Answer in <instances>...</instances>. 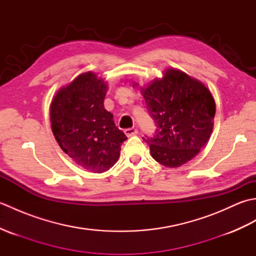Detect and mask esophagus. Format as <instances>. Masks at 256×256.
I'll return each mask as SVG.
<instances>
[{
  "mask_svg": "<svg viewBox=\"0 0 256 256\" xmlns=\"http://www.w3.org/2000/svg\"><path fill=\"white\" fill-rule=\"evenodd\" d=\"M138 128H126L124 131V133H125V135H126L128 138H131V136H133V135H136L138 134Z\"/></svg>",
  "mask_w": 256,
  "mask_h": 256,
  "instance_id": "34e87169",
  "label": "esophagus"
}]
</instances>
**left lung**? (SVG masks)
I'll list each match as a JSON object with an SVG mask.
<instances>
[{"label":"left lung","mask_w":256,"mask_h":256,"mask_svg":"<svg viewBox=\"0 0 256 256\" xmlns=\"http://www.w3.org/2000/svg\"><path fill=\"white\" fill-rule=\"evenodd\" d=\"M134 86H138L135 84ZM157 134L145 140L150 155L160 165L177 168L192 160L208 142L216 102L204 82L176 68L140 86Z\"/></svg>","instance_id":"1"}]
</instances>
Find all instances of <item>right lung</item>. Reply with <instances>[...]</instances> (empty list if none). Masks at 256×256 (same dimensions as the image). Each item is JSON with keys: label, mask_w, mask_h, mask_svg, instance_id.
<instances>
[{"label": "right lung", "mask_w": 256, "mask_h": 256, "mask_svg": "<svg viewBox=\"0 0 256 256\" xmlns=\"http://www.w3.org/2000/svg\"><path fill=\"white\" fill-rule=\"evenodd\" d=\"M108 84L92 72L62 86L50 103L52 130L58 145L76 164L104 172L120 157L125 134L104 108Z\"/></svg>", "instance_id": "right-lung-1"}]
</instances>
